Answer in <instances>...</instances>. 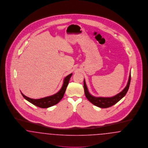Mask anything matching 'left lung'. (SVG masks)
<instances>
[{
    "label": "left lung",
    "instance_id": "8db88e82",
    "mask_svg": "<svg viewBox=\"0 0 148 148\" xmlns=\"http://www.w3.org/2000/svg\"><path fill=\"white\" fill-rule=\"evenodd\" d=\"M130 81H131V73H130V75H129V78L127 85L121 92L118 93L117 95L112 97H95L92 96V95H91L88 92L87 86L86 85L85 81L84 80V91H85L86 97L88 100V101L91 102L94 105L101 108H108L116 103L118 101H120L126 95V93H127L129 90V87L130 84Z\"/></svg>",
    "mask_w": 148,
    "mask_h": 148
}]
</instances>
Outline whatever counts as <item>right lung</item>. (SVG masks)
Returning a JSON list of instances; mask_svg holds the SVG:
<instances>
[{"label":"right lung","instance_id":"1","mask_svg":"<svg viewBox=\"0 0 148 148\" xmlns=\"http://www.w3.org/2000/svg\"><path fill=\"white\" fill-rule=\"evenodd\" d=\"M72 75V73H71L65 77L61 89L60 90L59 92H58L57 93H56L52 96L42 98L40 99H32L25 96L23 93H21L25 99L30 102L32 104L37 106V107H39L40 108H47L52 106L58 103L62 99L64 94L65 93L66 88L69 85V81Z\"/></svg>","mask_w":148,"mask_h":148}]
</instances>
